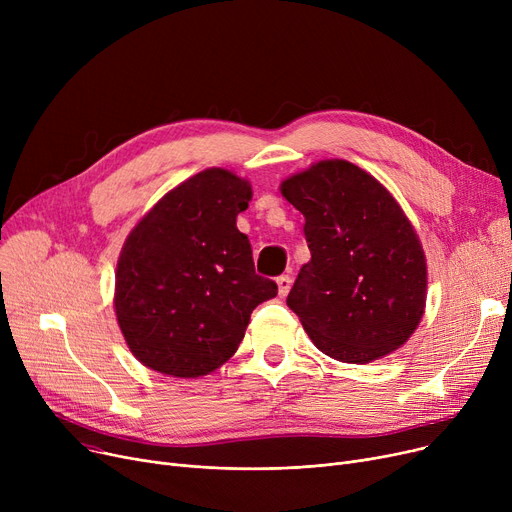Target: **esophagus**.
<instances>
[{
    "label": "esophagus",
    "instance_id": "obj_1",
    "mask_svg": "<svg viewBox=\"0 0 512 512\" xmlns=\"http://www.w3.org/2000/svg\"><path fill=\"white\" fill-rule=\"evenodd\" d=\"M276 284H278V294H280V297H286L290 286H292V278H290V276H280V278L276 280Z\"/></svg>",
    "mask_w": 512,
    "mask_h": 512
}]
</instances>
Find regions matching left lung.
<instances>
[{
  "instance_id": "obj_1",
  "label": "left lung",
  "mask_w": 512,
  "mask_h": 512,
  "mask_svg": "<svg viewBox=\"0 0 512 512\" xmlns=\"http://www.w3.org/2000/svg\"><path fill=\"white\" fill-rule=\"evenodd\" d=\"M305 215L311 261L286 305L321 353L371 363L417 330L427 263L415 228L388 188L346 159L317 161L280 184Z\"/></svg>"
}]
</instances>
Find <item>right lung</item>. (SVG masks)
<instances>
[{
    "label": "right lung",
    "mask_w": 512,
    "mask_h": 512,
    "mask_svg": "<svg viewBox=\"0 0 512 512\" xmlns=\"http://www.w3.org/2000/svg\"><path fill=\"white\" fill-rule=\"evenodd\" d=\"M251 184L224 168L203 170L161 197L128 234L114 307L130 353L172 378L222 367L245 338L253 309L278 294L255 274L236 215Z\"/></svg>",
    "instance_id": "obj_1"
}]
</instances>
